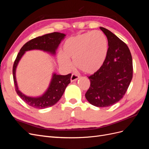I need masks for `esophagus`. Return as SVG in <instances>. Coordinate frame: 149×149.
I'll list each match as a JSON object with an SVG mask.
<instances>
[{
	"mask_svg": "<svg viewBox=\"0 0 149 149\" xmlns=\"http://www.w3.org/2000/svg\"><path fill=\"white\" fill-rule=\"evenodd\" d=\"M79 76L78 74H74V73L72 74L71 77V82L76 81V80H78V79H79Z\"/></svg>",
	"mask_w": 149,
	"mask_h": 149,
	"instance_id": "obj_1",
	"label": "esophagus"
}]
</instances>
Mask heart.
Returning a JSON list of instances; mask_svg holds the SVG:
<instances>
[{
    "label": "heart",
    "instance_id": "heart-1",
    "mask_svg": "<svg viewBox=\"0 0 149 149\" xmlns=\"http://www.w3.org/2000/svg\"><path fill=\"white\" fill-rule=\"evenodd\" d=\"M108 53L107 40L100 31L79 33L68 38L58 54L60 65L69 69L73 59L74 66L87 74L100 70L105 63Z\"/></svg>",
    "mask_w": 149,
    "mask_h": 149
}]
</instances>
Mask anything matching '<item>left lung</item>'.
<instances>
[{"label": "left lung", "instance_id": "left-lung-1", "mask_svg": "<svg viewBox=\"0 0 149 149\" xmlns=\"http://www.w3.org/2000/svg\"><path fill=\"white\" fill-rule=\"evenodd\" d=\"M100 29L107 38V56L101 68L88 77L91 84L85 97L94 106L106 107L119 101L127 91L132 79V58L124 42L109 30Z\"/></svg>", "mask_w": 149, "mask_h": 149}]
</instances>
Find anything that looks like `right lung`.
<instances>
[{
  "instance_id": "add662e5",
  "label": "right lung",
  "mask_w": 149,
  "mask_h": 149,
  "mask_svg": "<svg viewBox=\"0 0 149 149\" xmlns=\"http://www.w3.org/2000/svg\"><path fill=\"white\" fill-rule=\"evenodd\" d=\"M66 35L60 32H53L38 37L26 42L20 49L13 66V78L15 91L22 100L28 105L37 109H45L51 107L60 100L67 86L70 83L71 74L60 75L53 73L51 81L47 91L42 96L30 97L22 93L18 87L16 79V69L22 57L27 51L39 49L55 55L56 50Z\"/></svg>"
}]
</instances>
